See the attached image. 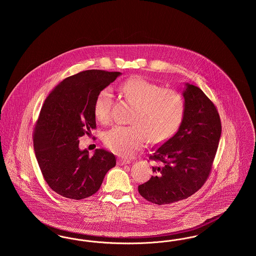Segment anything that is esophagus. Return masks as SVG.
Returning a JSON list of instances; mask_svg holds the SVG:
<instances>
[{
	"label": "esophagus",
	"mask_w": 256,
	"mask_h": 256,
	"mask_svg": "<svg viewBox=\"0 0 256 256\" xmlns=\"http://www.w3.org/2000/svg\"><path fill=\"white\" fill-rule=\"evenodd\" d=\"M132 161L130 159L126 158H119L117 160V163L118 165H126V164H130Z\"/></svg>",
	"instance_id": "obj_1"
}]
</instances>
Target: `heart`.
Segmentation results:
<instances>
[{
	"instance_id": "obj_1",
	"label": "heart",
	"mask_w": 256,
	"mask_h": 256,
	"mask_svg": "<svg viewBox=\"0 0 256 256\" xmlns=\"http://www.w3.org/2000/svg\"><path fill=\"white\" fill-rule=\"evenodd\" d=\"M121 92L126 102L134 104L130 118L134 124L115 126L104 134V143L117 154L128 156L146 145L167 140L178 128L185 112V100L176 90L134 78L122 84ZM113 95L110 88L98 92L94 102L98 121L108 122Z\"/></svg>"
}]
</instances>
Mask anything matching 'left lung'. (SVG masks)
I'll return each instance as SVG.
<instances>
[{
	"label": "left lung",
	"instance_id": "8db88e82",
	"mask_svg": "<svg viewBox=\"0 0 256 256\" xmlns=\"http://www.w3.org/2000/svg\"><path fill=\"white\" fill-rule=\"evenodd\" d=\"M185 112L176 134L152 148L154 176L138 191L154 204H169L193 195L206 182L222 134L218 110L200 88L186 84Z\"/></svg>",
	"mask_w": 256,
	"mask_h": 256
}]
</instances>
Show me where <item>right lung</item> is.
Here are the masks:
<instances>
[{"instance_id": "1", "label": "right lung", "mask_w": 256, "mask_h": 256, "mask_svg": "<svg viewBox=\"0 0 256 256\" xmlns=\"http://www.w3.org/2000/svg\"><path fill=\"white\" fill-rule=\"evenodd\" d=\"M120 74L84 71L63 80L46 98L36 124L34 148L46 182L58 195L82 200L95 194L116 165L114 154L104 148L92 156L80 150L78 138L96 128V97Z\"/></svg>"}]
</instances>
